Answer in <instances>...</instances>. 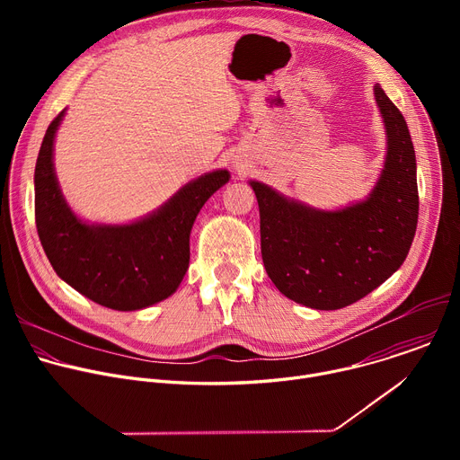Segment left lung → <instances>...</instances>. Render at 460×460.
<instances>
[{
	"mask_svg": "<svg viewBox=\"0 0 460 460\" xmlns=\"http://www.w3.org/2000/svg\"><path fill=\"white\" fill-rule=\"evenodd\" d=\"M385 158L366 200L323 211L249 180L260 209L261 260L282 295L311 309H341L376 289L406 260L419 218L410 128L378 84Z\"/></svg>",
	"mask_w": 460,
	"mask_h": 460,
	"instance_id": "1",
	"label": "left lung"
}]
</instances>
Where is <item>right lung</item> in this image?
<instances>
[{"label": "right lung", "instance_id": "right-lung-1", "mask_svg": "<svg viewBox=\"0 0 460 460\" xmlns=\"http://www.w3.org/2000/svg\"><path fill=\"white\" fill-rule=\"evenodd\" d=\"M52 119L34 171L36 227L56 275L93 302L138 311L169 298L189 268V236L204 204L229 181L227 169L190 180L147 217L128 224H89L65 200L54 171Z\"/></svg>", "mask_w": 460, "mask_h": 460}]
</instances>
